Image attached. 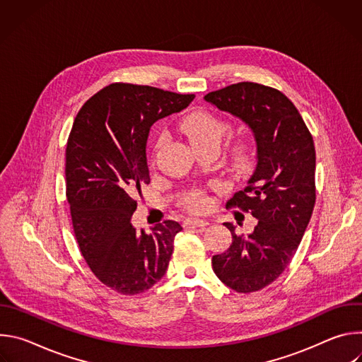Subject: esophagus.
Returning a JSON list of instances; mask_svg holds the SVG:
<instances>
[{
	"label": "esophagus",
	"instance_id": "1",
	"mask_svg": "<svg viewBox=\"0 0 362 362\" xmlns=\"http://www.w3.org/2000/svg\"><path fill=\"white\" fill-rule=\"evenodd\" d=\"M186 223L187 225H193V226H197V228H206L209 225V222L206 221V219H200V218H190V219H187L186 221Z\"/></svg>",
	"mask_w": 362,
	"mask_h": 362
}]
</instances>
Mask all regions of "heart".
Here are the masks:
<instances>
[{"label":"heart","mask_w":362,"mask_h":362,"mask_svg":"<svg viewBox=\"0 0 362 362\" xmlns=\"http://www.w3.org/2000/svg\"><path fill=\"white\" fill-rule=\"evenodd\" d=\"M182 127L189 136V140L194 147L200 144H209V143L219 146L228 132V124L209 113L189 115L187 117H185ZM185 200L196 209L203 208L206 203L204 196L199 192L189 193Z\"/></svg>","instance_id":"1"}]
</instances>
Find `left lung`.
I'll use <instances>...</instances> for the list:
<instances>
[{
    "label": "left lung",
    "instance_id": "1",
    "mask_svg": "<svg viewBox=\"0 0 362 362\" xmlns=\"http://www.w3.org/2000/svg\"><path fill=\"white\" fill-rule=\"evenodd\" d=\"M242 120L256 141V166L228 208L250 212L257 223L247 236L232 233L226 252L212 257L216 276L242 293L272 284L289 265L315 204V146L293 103L279 90L238 83L204 95Z\"/></svg>",
    "mask_w": 362,
    "mask_h": 362
}]
</instances>
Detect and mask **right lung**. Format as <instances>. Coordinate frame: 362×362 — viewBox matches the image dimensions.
I'll use <instances>...</instances> for the list:
<instances>
[{
    "label": "right lung",
    "mask_w": 362,
    "mask_h": 362,
    "mask_svg": "<svg viewBox=\"0 0 362 362\" xmlns=\"http://www.w3.org/2000/svg\"><path fill=\"white\" fill-rule=\"evenodd\" d=\"M194 94L115 83L77 113L66 148V194L81 255L113 291L136 295L166 274L179 222L136 232L133 199L150 183L146 143L158 120L179 113Z\"/></svg>",
    "instance_id": "add662e5"
}]
</instances>
